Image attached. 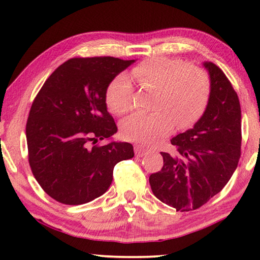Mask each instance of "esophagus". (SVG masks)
<instances>
[{
	"label": "esophagus",
	"mask_w": 260,
	"mask_h": 260,
	"mask_svg": "<svg viewBox=\"0 0 260 260\" xmlns=\"http://www.w3.org/2000/svg\"><path fill=\"white\" fill-rule=\"evenodd\" d=\"M134 152L138 157H143V156L148 155V153L150 152V150L142 146H140V144H136V146L134 147Z\"/></svg>",
	"instance_id": "obj_1"
}]
</instances>
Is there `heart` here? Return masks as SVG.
I'll return each mask as SVG.
<instances>
[{"mask_svg": "<svg viewBox=\"0 0 260 260\" xmlns=\"http://www.w3.org/2000/svg\"><path fill=\"white\" fill-rule=\"evenodd\" d=\"M139 85L155 90L153 112H136L122 122L121 132L127 140L155 144L173 129L199 119L210 96V78L196 65H184L169 58H151L131 71ZM107 104L112 112L122 114L133 108V88L124 74L114 78L107 89Z\"/></svg>", "mask_w": 260, "mask_h": 260, "instance_id": "b5f03b06", "label": "heart"}]
</instances>
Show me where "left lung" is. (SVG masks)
I'll list each match as a JSON object with an SVG mask.
<instances>
[{
    "instance_id": "obj_1",
    "label": "left lung",
    "mask_w": 260,
    "mask_h": 260,
    "mask_svg": "<svg viewBox=\"0 0 260 260\" xmlns=\"http://www.w3.org/2000/svg\"><path fill=\"white\" fill-rule=\"evenodd\" d=\"M210 78V96L192 128L171 139L173 153L149 182L153 195L177 211L196 210L221 190L241 156V107L230 80L217 65L202 63Z\"/></svg>"
}]
</instances>
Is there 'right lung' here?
Masks as SVG:
<instances>
[{"mask_svg": "<svg viewBox=\"0 0 260 260\" xmlns=\"http://www.w3.org/2000/svg\"><path fill=\"white\" fill-rule=\"evenodd\" d=\"M135 61L114 57L69 59L43 83L26 125L28 161L48 195L68 205L98 199L112 182L117 162L134 157L128 142L111 140L117 126L108 111L107 89ZM107 138L102 147L90 140Z\"/></svg>", "mask_w": 260, "mask_h": 260, "instance_id": "1", "label": "right lung"}]
</instances>
